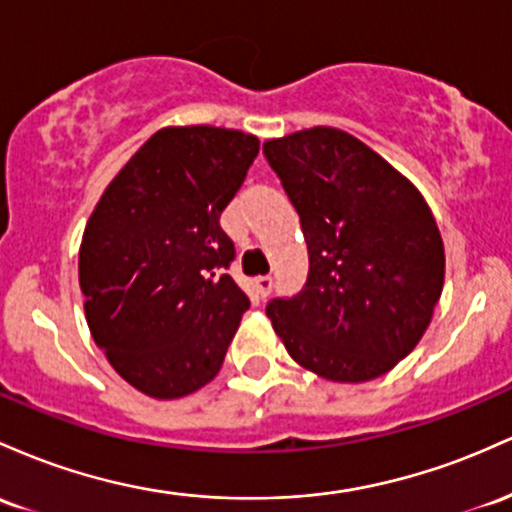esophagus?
<instances>
[{
  "label": "esophagus",
  "mask_w": 512,
  "mask_h": 512,
  "mask_svg": "<svg viewBox=\"0 0 512 512\" xmlns=\"http://www.w3.org/2000/svg\"><path fill=\"white\" fill-rule=\"evenodd\" d=\"M254 287H256V295L263 300V297H268V292H271L273 278L271 275H258V278L254 280Z\"/></svg>",
  "instance_id": "obj_1"
}]
</instances>
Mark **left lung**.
Segmentation results:
<instances>
[{
    "mask_svg": "<svg viewBox=\"0 0 512 512\" xmlns=\"http://www.w3.org/2000/svg\"><path fill=\"white\" fill-rule=\"evenodd\" d=\"M309 251V278L266 314L290 358L341 384L382 377L418 346L445 283L426 198L363 140L317 125L263 142Z\"/></svg>",
    "mask_w": 512,
    "mask_h": 512,
    "instance_id": "1",
    "label": "left lung"
}]
</instances>
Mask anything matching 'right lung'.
<instances>
[{
  "mask_svg": "<svg viewBox=\"0 0 512 512\" xmlns=\"http://www.w3.org/2000/svg\"><path fill=\"white\" fill-rule=\"evenodd\" d=\"M251 132L169 125L128 159L86 220L79 287L91 338L152 399H181L220 372L249 297L220 215L258 154Z\"/></svg>",
  "mask_w": 512,
  "mask_h": 512,
  "instance_id": "obj_1",
  "label": "right lung"
}]
</instances>
